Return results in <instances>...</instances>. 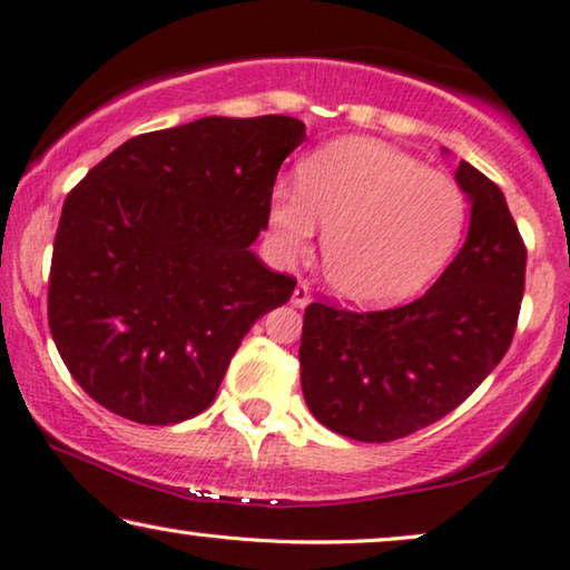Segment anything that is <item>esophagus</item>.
I'll list each match as a JSON object with an SVG mask.
<instances>
[{"instance_id": "1", "label": "esophagus", "mask_w": 570, "mask_h": 570, "mask_svg": "<svg viewBox=\"0 0 570 570\" xmlns=\"http://www.w3.org/2000/svg\"><path fill=\"white\" fill-rule=\"evenodd\" d=\"M292 302H294V307H307V304L312 302V292H309V284H304V282H299V284H296V288H294V294H292Z\"/></svg>"}]
</instances>
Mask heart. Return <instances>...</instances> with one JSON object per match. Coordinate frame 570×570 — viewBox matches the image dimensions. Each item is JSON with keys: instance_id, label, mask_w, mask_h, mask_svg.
Instances as JSON below:
<instances>
[{"instance_id": "heart-1", "label": "heart", "mask_w": 570, "mask_h": 570, "mask_svg": "<svg viewBox=\"0 0 570 570\" xmlns=\"http://www.w3.org/2000/svg\"><path fill=\"white\" fill-rule=\"evenodd\" d=\"M296 188L276 186L271 194L268 224L278 253L309 255L317 222L325 224V278L358 307H387L419 294L452 258L468 222L460 183L364 136L309 155Z\"/></svg>"}]
</instances>
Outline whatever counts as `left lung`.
Listing matches in <instances>:
<instances>
[{
	"label": "left lung",
	"instance_id": "8db88e82",
	"mask_svg": "<svg viewBox=\"0 0 570 570\" xmlns=\"http://www.w3.org/2000/svg\"><path fill=\"white\" fill-rule=\"evenodd\" d=\"M470 198L462 250L426 294L392 309H304L302 392L335 434L382 444L431 426L464 403L514 338L527 247L493 180L460 163Z\"/></svg>",
	"mask_w": 570,
	"mask_h": 570
}]
</instances>
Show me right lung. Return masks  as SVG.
I'll list each match as a JSON object with an SVG mask.
<instances>
[{
  "label": "right lung",
  "instance_id": "add662e5",
  "mask_svg": "<svg viewBox=\"0 0 570 570\" xmlns=\"http://www.w3.org/2000/svg\"><path fill=\"white\" fill-rule=\"evenodd\" d=\"M304 136L292 116L198 118L134 136L71 188L48 327L95 403L147 426L214 403L245 333L296 286L250 245Z\"/></svg>",
  "mask_w": 570,
  "mask_h": 570
}]
</instances>
